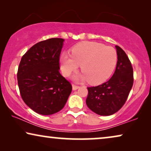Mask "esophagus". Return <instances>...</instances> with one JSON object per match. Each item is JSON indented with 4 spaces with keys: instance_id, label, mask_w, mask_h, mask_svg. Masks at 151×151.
Returning a JSON list of instances; mask_svg holds the SVG:
<instances>
[{
    "instance_id": "34e87169",
    "label": "esophagus",
    "mask_w": 151,
    "mask_h": 151,
    "mask_svg": "<svg viewBox=\"0 0 151 151\" xmlns=\"http://www.w3.org/2000/svg\"><path fill=\"white\" fill-rule=\"evenodd\" d=\"M72 87H73V90H77L78 88L80 87V86H78V85H76V84H72Z\"/></svg>"
}]
</instances>
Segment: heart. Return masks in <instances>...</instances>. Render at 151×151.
Returning a JSON list of instances; mask_svg holds the SVG:
<instances>
[{
    "label": "heart",
    "instance_id": "heart-1",
    "mask_svg": "<svg viewBox=\"0 0 151 151\" xmlns=\"http://www.w3.org/2000/svg\"><path fill=\"white\" fill-rule=\"evenodd\" d=\"M117 52L113 47L102 43L84 41L71 49V56L64 54L61 58V68L65 76L76 71L79 65L83 74L82 80L88 83L99 84L111 76L117 64Z\"/></svg>",
    "mask_w": 151,
    "mask_h": 151
}]
</instances>
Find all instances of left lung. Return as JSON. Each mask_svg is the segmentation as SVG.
Returning <instances> with one entry per match:
<instances>
[{
    "label": "left lung",
    "mask_w": 151,
    "mask_h": 151,
    "mask_svg": "<svg viewBox=\"0 0 151 151\" xmlns=\"http://www.w3.org/2000/svg\"><path fill=\"white\" fill-rule=\"evenodd\" d=\"M116 69L110 80L100 85L90 86L86 100L87 106L100 115L118 111L127 101L133 84V69L127 53L119 46Z\"/></svg>",
    "instance_id": "left-lung-1"
}]
</instances>
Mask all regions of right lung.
<instances>
[{
    "instance_id": "obj_1",
    "label": "right lung",
    "mask_w": 151,
    "mask_h": 151,
    "mask_svg": "<svg viewBox=\"0 0 151 151\" xmlns=\"http://www.w3.org/2000/svg\"><path fill=\"white\" fill-rule=\"evenodd\" d=\"M63 38L40 41L22 55L17 79L21 98L35 112L48 115L63 109L71 84L60 73Z\"/></svg>"
}]
</instances>
